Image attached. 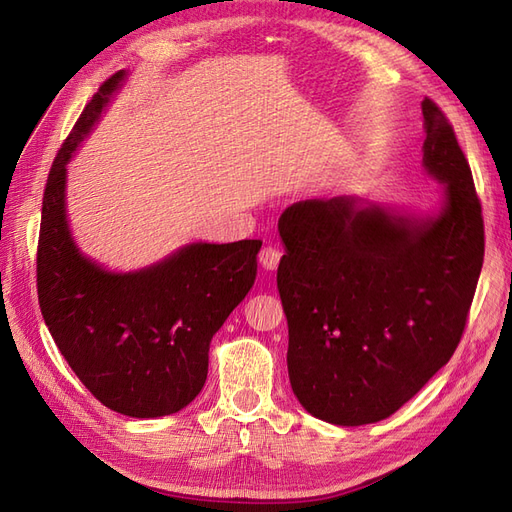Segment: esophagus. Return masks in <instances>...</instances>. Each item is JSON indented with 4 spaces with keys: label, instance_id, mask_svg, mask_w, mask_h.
I'll use <instances>...</instances> for the list:
<instances>
[{
    "label": "esophagus",
    "instance_id": "esophagus-1",
    "mask_svg": "<svg viewBox=\"0 0 512 512\" xmlns=\"http://www.w3.org/2000/svg\"><path fill=\"white\" fill-rule=\"evenodd\" d=\"M258 260H260V265L265 267L267 271H275L277 265H280V260H282L280 247L265 245V247H262V250H260V254H258Z\"/></svg>",
    "mask_w": 512,
    "mask_h": 512
}]
</instances>
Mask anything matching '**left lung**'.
<instances>
[{
	"label": "left lung",
	"instance_id": "1",
	"mask_svg": "<svg viewBox=\"0 0 512 512\" xmlns=\"http://www.w3.org/2000/svg\"><path fill=\"white\" fill-rule=\"evenodd\" d=\"M423 164L444 183L436 218L414 220L352 196L290 205L277 290L288 376L301 406L333 425L391 416L461 342L485 256L470 164L442 108L423 100Z\"/></svg>",
	"mask_w": 512,
	"mask_h": 512
}]
</instances>
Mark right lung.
Listing matches in <instances>:
<instances>
[{
	"mask_svg": "<svg viewBox=\"0 0 512 512\" xmlns=\"http://www.w3.org/2000/svg\"><path fill=\"white\" fill-rule=\"evenodd\" d=\"M121 79L102 83L51 166L36 282L46 327L87 391L119 414L153 418L179 412L205 386L211 337L254 286L262 241L192 243L136 273H108L79 252L66 220V162Z\"/></svg>",
	"mask_w": 512,
	"mask_h": 512,
	"instance_id": "add662e5",
	"label": "right lung"
}]
</instances>
